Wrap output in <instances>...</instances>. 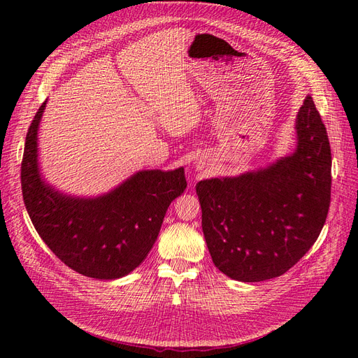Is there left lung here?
Returning <instances> with one entry per match:
<instances>
[{
  "mask_svg": "<svg viewBox=\"0 0 358 358\" xmlns=\"http://www.w3.org/2000/svg\"><path fill=\"white\" fill-rule=\"evenodd\" d=\"M294 152L196 187L215 266L241 282L278 278L315 243L330 208L331 150L312 96L296 117Z\"/></svg>",
  "mask_w": 358,
  "mask_h": 358,
  "instance_id": "left-lung-1",
  "label": "left lung"
}]
</instances>
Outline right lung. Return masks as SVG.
<instances>
[{
  "label": "right lung",
  "instance_id": "add662e5",
  "mask_svg": "<svg viewBox=\"0 0 358 358\" xmlns=\"http://www.w3.org/2000/svg\"><path fill=\"white\" fill-rule=\"evenodd\" d=\"M48 100L29 125L20 182L37 233L64 264L94 279H119L143 263L170 203L187 188L183 167L140 170L96 197L57 189L38 164V128Z\"/></svg>",
  "mask_w": 358,
  "mask_h": 358
}]
</instances>
